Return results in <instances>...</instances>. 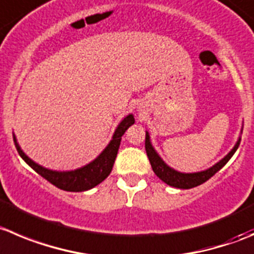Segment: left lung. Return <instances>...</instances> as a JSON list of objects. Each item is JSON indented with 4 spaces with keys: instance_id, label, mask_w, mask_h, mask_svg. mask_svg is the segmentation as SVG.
<instances>
[{
    "instance_id": "obj_1",
    "label": "left lung",
    "mask_w": 254,
    "mask_h": 254,
    "mask_svg": "<svg viewBox=\"0 0 254 254\" xmlns=\"http://www.w3.org/2000/svg\"><path fill=\"white\" fill-rule=\"evenodd\" d=\"M243 125L242 128H241V134H242ZM241 143V136L238 137L237 142L233 146V148L226 154L222 159H219L217 163H214L212 167L207 168V170L199 171V172H192V173H186V172H180V171L175 170L171 166H168L162 157L159 156L158 152L154 149L153 144L151 142V136H149V132L146 131V152L147 156H148L149 163L152 166V170L156 173L157 177L159 180H162L165 183H167L168 186L175 188H180V190H190V188L197 187V186L202 185L206 181H208L212 176L216 175L227 162L232 158L236 151H237L238 146Z\"/></svg>"
}]
</instances>
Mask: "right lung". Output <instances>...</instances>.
Listing matches in <instances>:
<instances>
[{
	"mask_svg": "<svg viewBox=\"0 0 254 254\" xmlns=\"http://www.w3.org/2000/svg\"><path fill=\"white\" fill-rule=\"evenodd\" d=\"M133 123L134 116L132 113L126 116L118 123L117 127H116L115 132L112 134V138H111L110 143L105 147V149L95 159L89 162V163H87V165L82 166L79 168H76V170L57 171L43 167V166L36 163L33 159H31L22 151V148H21V146L17 142V138L14 134L13 141L14 144H16L17 151H18V154L22 157L23 161L33 171H36L38 175L46 178L48 182L52 183L53 186H56L60 190H67V192H83V190H88L91 188L96 187V186L100 185L101 182H103L110 176L113 167V163H115V159L117 157L122 136L127 131V128L131 127Z\"/></svg>",
	"mask_w": 254,
	"mask_h": 254,
	"instance_id": "right-lung-1",
	"label": "right lung"
}]
</instances>
